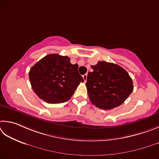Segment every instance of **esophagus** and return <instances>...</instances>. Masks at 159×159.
Returning a JSON list of instances; mask_svg holds the SVG:
<instances>
[{
	"label": "esophagus",
	"instance_id": "obj_1",
	"mask_svg": "<svg viewBox=\"0 0 159 159\" xmlns=\"http://www.w3.org/2000/svg\"><path fill=\"white\" fill-rule=\"evenodd\" d=\"M83 79H84V82H87V74H85V75H83Z\"/></svg>",
	"mask_w": 159,
	"mask_h": 159
}]
</instances>
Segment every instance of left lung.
I'll return each instance as SVG.
<instances>
[{
  "label": "left lung",
  "instance_id": "1",
  "mask_svg": "<svg viewBox=\"0 0 159 159\" xmlns=\"http://www.w3.org/2000/svg\"><path fill=\"white\" fill-rule=\"evenodd\" d=\"M86 86L91 103L102 110H112L126 101L133 91L132 79L116 64L98 61L91 66Z\"/></svg>",
  "mask_w": 159,
  "mask_h": 159
}]
</instances>
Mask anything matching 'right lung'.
I'll return each mask as SVG.
<instances>
[{
    "mask_svg": "<svg viewBox=\"0 0 159 159\" xmlns=\"http://www.w3.org/2000/svg\"><path fill=\"white\" fill-rule=\"evenodd\" d=\"M67 56L48 54L36 63L29 71L32 89L39 98L48 103L66 102L84 82L78 65L70 63Z\"/></svg>",
    "mask_w": 159,
    "mask_h": 159,
    "instance_id": "add662e5",
    "label": "right lung"
}]
</instances>
